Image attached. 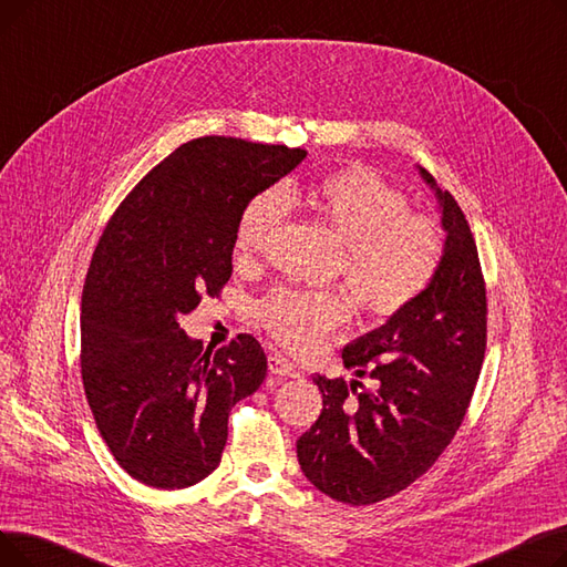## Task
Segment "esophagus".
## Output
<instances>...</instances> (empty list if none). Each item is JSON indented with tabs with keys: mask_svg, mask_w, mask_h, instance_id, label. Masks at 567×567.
<instances>
[{
	"mask_svg": "<svg viewBox=\"0 0 567 567\" xmlns=\"http://www.w3.org/2000/svg\"><path fill=\"white\" fill-rule=\"evenodd\" d=\"M268 370H271V374L276 377H296L299 372H296L293 363L287 361L282 353H268Z\"/></svg>",
	"mask_w": 567,
	"mask_h": 567,
	"instance_id": "34e87169",
	"label": "esophagus"
}]
</instances>
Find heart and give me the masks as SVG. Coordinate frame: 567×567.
Listing matches in <instances>:
<instances>
[{"mask_svg": "<svg viewBox=\"0 0 567 567\" xmlns=\"http://www.w3.org/2000/svg\"><path fill=\"white\" fill-rule=\"evenodd\" d=\"M301 202L329 227L340 244L342 278L355 306L368 317L389 319L415 303L434 282L443 264V231L423 214H409V199L368 167L338 169L310 188L266 190L241 214L236 250L244 257L264 252L276 241L287 203ZM351 315L338 291H299L278 287L259 306L264 329L289 349H310Z\"/></svg>", "mask_w": 567, "mask_h": 567, "instance_id": "1", "label": "heart"}]
</instances>
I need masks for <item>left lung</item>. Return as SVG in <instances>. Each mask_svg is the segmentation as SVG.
<instances>
[{
	"label": "left lung",
	"instance_id": "left-lung-1",
	"mask_svg": "<svg viewBox=\"0 0 567 567\" xmlns=\"http://www.w3.org/2000/svg\"><path fill=\"white\" fill-rule=\"evenodd\" d=\"M441 206L443 264L430 289L381 329L342 349L361 381L315 377L323 409L296 441L306 478L326 496L372 505L406 489L460 430L487 344V291L460 204L419 167Z\"/></svg>",
	"mask_w": 567,
	"mask_h": 567
}]
</instances>
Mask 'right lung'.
I'll return each instance as SVG.
<instances>
[{"instance_id": "obj_1", "label": "right lung", "mask_w": 567, "mask_h": 567, "mask_svg": "<svg viewBox=\"0 0 567 567\" xmlns=\"http://www.w3.org/2000/svg\"><path fill=\"white\" fill-rule=\"evenodd\" d=\"M306 156L285 144L197 137L107 220L82 289L80 365L96 427L135 481L184 489L218 468L229 411L259 389L266 353L248 333L204 351L178 317L220 293L244 208Z\"/></svg>"}]
</instances>
